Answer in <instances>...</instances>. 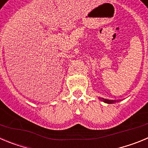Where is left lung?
I'll use <instances>...</instances> for the list:
<instances>
[{
  "label": "left lung",
  "mask_w": 148,
  "mask_h": 148,
  "mask_svg": "<svg viewBox=\"0 0 148 148\" xmlns=\"http://www.w3.org/2000/svg\"><path fill=\"white\" fill-rule=\"evenodd\" d=\"M101 101H104V102L107 103V104H113V103L116 102L117 101H114V100H109V99H104L103 98H101Z\"/></svg>",
  "instance_id": "obj_1"
}]
</instances>
